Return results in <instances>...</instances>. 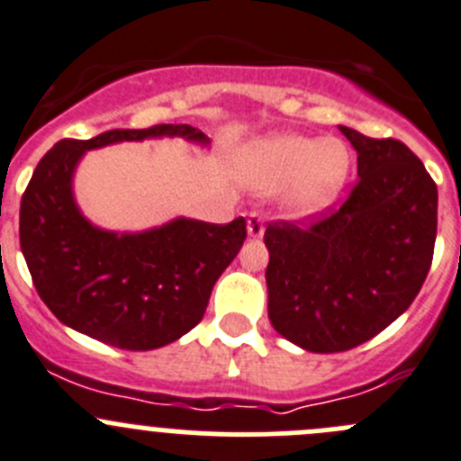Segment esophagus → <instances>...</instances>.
<instances>
[{
    "mask_svg": "<svg viewBox=\"0 0 461 461\" xmlns=\"http://www.w3.org/2000/svg\"><path fill=\"white\" fill-rule=\"evenodd\" d=\"M248 236L250 239H261L264 236V218L259 213H250L248 216Z\"/></svg>",
    "mask_w": 461,
    "mask_h": 461,
    "instance_id": "obj_1",
    "label": "esophagus"
}]
</instances>
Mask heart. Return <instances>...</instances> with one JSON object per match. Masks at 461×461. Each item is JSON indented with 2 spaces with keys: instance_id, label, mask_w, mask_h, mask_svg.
I'll list each match as a JSON object with an SVG mask.
<instances>
[{
  "instance_id": "b5f03b06",
  "label": "heart",
  "mask_w": 461,
  "mask_h": 461,
  "mask_svg": "<svg viewBox=\"0 0 461 461\" xmlns=\"http://www.w3.org/2000/svg\"><path fill=\"white\" fill-rule=\"evenodd\" d=\"M240 166L248 184L257 191L273 193L286 186L284 209L295 218H309L337 197L346 182L350 157L337 139L277 133L248 145Z\"/></svg>"
}]
</instances>
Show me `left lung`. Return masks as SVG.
<instances>
[{
  "instance_id": "1",
  "label": "left lung",
  "mask_w": 461,
  "mask_h": 461,
  "mask_svg": "<svg viewBox=\"0 0 461 461\" xmlns=\"http://www.w3.org/2000/svg\"><path fill=\"white\" fill-rule=\"evenodd\" d=\"M357 184L337 211L268 225V318L309 352L368 341L419 295L437 239V184L405 143L341 127Z\"/></svg>"
}]
</instances>
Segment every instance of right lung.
<instances>
[{
    "label": "right lung",
    "instance_id": "right-lung-1",
    "mask_svg": "<svg viewBox=\"0 0 461 461\" xmlns=\"http://www.w3.org/2000/svg\"><path fill=\"white\" fill-rule=\"evenodd\" d=\"M148 139L211 143L191 124L59 140L20 204V248L42 303L68 328L122 350H154L191 332L245 240V218L213 225L179 216L143 231H111L81 213L75 172L84 154Z\"/></svg>",
    "mask_w": 461,
    "mask_h": 461
}]
</instances>
